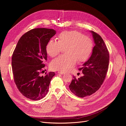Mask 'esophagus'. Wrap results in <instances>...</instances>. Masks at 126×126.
Wrapping results in <instances>:
<instances>
[{"mask_svg":"<svg viewBox=\"0 0 126 126\" xmlns=\"http://www.w3.org/2000/svg\"><path fill=\"white\" fill-rule=\"evenodd\" d=\"M58 74H62H62L63 75V74H65V72H61V71H58Z\"/></svg>","mask_w":126,"mask_h":126,"instance_id":"esophagus-1","label":"esophagus"}]
</instances>
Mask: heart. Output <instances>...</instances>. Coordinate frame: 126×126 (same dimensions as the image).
Listing matches in <instances>:
<instances>
[{
    "mask_svg": "<svg viewBox=\"0 0 126 126\" xmlns=\"http://www.w3.org/2000/svg\"><path fill=\"white\" fill-rule=\"evenodd\" d=\"M58 41L50 40L46 51L51 57H55L65 47V54L54 59L50 63L52 70L63 72L69 71L78 62H84L91 55L93 48L92 40L76 30L64 31L59 34Z\"/></svg>",
    "mask_w": 126,
    "mask_h": 126,
    "instance_id": "1",
    "label": "heart"
}]
</instances>
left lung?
Instances as JSON below:
<instances>
[{
  "label": "left lung",
  "instance_id": "1",
  "mask_svg": "<svg viewBox=\"0 0 126 126\" xmlns=\"http://www.w3.org/2000/svg\"><path fill=\"white\" fill-rule=\"evenodd\" d=\"M95 44L90 58L79 70L83 76L76 79L73 76L69 86L70 91L76 96L83 98L95 93L103 84L108 69L109 54L100 36L90 31Z\"/></svg>",
  "mask_w": 126,
  "mask_h": 126
}]
</instances>
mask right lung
Listing matches in <instances>:
<instances>
[{"instance_id": "1", "label": "right lung", "mask_w": 126, "mask_h": 126, "mask_svg": "<svg viewBox=\"0 0 126 126\" xmlns=\"http://www.w3.org/2000/svg\"><path fill=\"white\" fill-rule=\"evenodd\" d=\"M56 33L52 29H33L22 36L14 49L12 57L14 81L19 92L29 99L43 98L55 75L53 72L46 73L44 76L41 73L47 59L46 44Z\"/></svg>"}]
</instances>
